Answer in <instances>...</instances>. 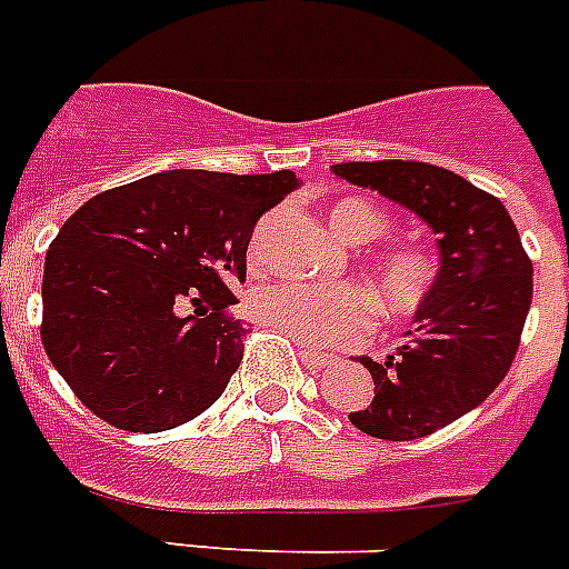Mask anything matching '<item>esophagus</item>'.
Instances as JSON below:
<instances>
[{
  "instance_id": "esophagus-1",
  "label": "esophagus",
  "mask_w": 569,
  "mask_h": 569,
  "mask_svg": "<svg viewBox=\"0 0 569 569\" xmlns=\"http://www.w3.org/2000/svg\"><path fill=\"white\" fill-rule=\"evenodd\" d=\"M299 353H302L305 362L313 368H331L333 366V357L322 353L319 348H310V345H299Z\"/></svg>"
}]
</instances>
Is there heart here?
<instances>
[{
    "label": "heart",
    "mask_w": 569,
    "mask_h": 569,
    "mask_svg": "<svg viewBox=\"0 0 569 569\" xmlns=\"http://www.w3.org/2000/svg\"><path fill=\"white\" fill-rule=\"evenodd\" d=\"M328 224L342 241L362 244L386 232L388 216L371 198L348 196L328 207ZM435 279V259L417 244H391L371 261L373 293L395 317H415L429 302ZM250 310L259 322L302 345H351L371 328L366 293L351 284L310 288L276 281L252 290Z\"/></svg>",
    "instance_id": "b5f03b06"
}]
</instances>
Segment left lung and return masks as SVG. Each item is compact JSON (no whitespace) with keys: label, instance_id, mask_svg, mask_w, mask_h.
I'll list each match as a JSON object with an SVG mask.
<instances>
[{"label":"left lung","instance_id":"obj_1","mask_svg":"<svg viewBox=\"0 0 569 569\" xmlns=\"http://www.w3.org/2000/svg\"><path fill=\"white\" fill-rule=\"evenodd\" d=\"M333 174L415 210L440 232L443 264L409 342L362 357L373 400L351 423L380 440H417L455 423L501 386L532 302V261L495 196L420 160H353Z\"/></svg>","mask_w":569,"mask_h":569}]
</instances>
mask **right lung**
<instances>
[{
  "label": "right lung",
  "instance_id": "obj_1",
  "mask_svg": "<svg viewBox=\"0 0 569 569\" xmlns=\"http://www.w3.org/2000/svg\"><path fill=\"white\" fill-rule=\"evenodd\" d=\"M293 189L290 169H172L106 189L68 218L46 256L40 333L91 415L152 435L224 395L250 333L230 313L247 244Z\"/></svg>",
  "mask_w": 569,
  "mask_h": 569
}]
</instances>
